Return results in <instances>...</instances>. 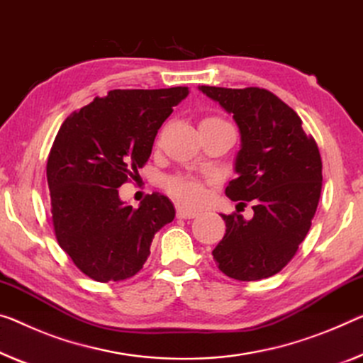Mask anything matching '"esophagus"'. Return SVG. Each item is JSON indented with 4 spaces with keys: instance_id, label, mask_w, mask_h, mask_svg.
I'll return each mask as SVG.
<instances>
[{
    "instance_id": "1",
    "label": "esophagus",
    "mask_w": 363,
    "mask_h": 363,
    "mask_svg": "<svg viewBox=\"0 0 363 363\" xmlns=\"http://www.w3.org/2000/svg\"><path fill=\"white\" fill-rule=\"evenodd\" d=\"M198 216L196 211H191V209H186L183 208V206H178L177 208V217L178 219H194V217Z\"/></svg>"
}]
</instances>
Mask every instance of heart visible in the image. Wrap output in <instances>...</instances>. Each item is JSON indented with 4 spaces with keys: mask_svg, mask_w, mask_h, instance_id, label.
<instances>
[{
    "mask_svg": "<svg viewBox=\"0 0 363 363\" xmlns=\"http://www.w3.org/2000/svg\"><path fill=\"white\" fill-rule=\"evenodd\" d=\"M219 121L224 120L211 116V118L203 120V123H219ZM164 188L172 198H175L186 206H199L206 199V193H208L206 191V183L203 180L193 175L183 174L167 177L164 180Z\"/></svg>",
    "mask_w": 363,
    "mask_h": 363,
    "instance_id": "1",
    "label": "heart"
}]
</instances>
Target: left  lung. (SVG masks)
Segmentation results:
<instances>
[{"label": "left lung", "mask_w": 363, "mask_h": 363, "mask_svg": "<svg viewBox=\"0 0 363 363\" xmlns=\"http://www.w3.org/2000/svg\"><path fill=\"white\" fill-rule=\"evenodd\" d=\"M199 89L237 121L238 177L225 194L245 208L252 201L255 211L252 220L222 216L227 228L213 250L214 261L237 281L271 277L291 263L311 227L323 186L320 149L300 116L266 89Z\"/></svg>", "instance_id": "left-lung-1"}]
</instances>
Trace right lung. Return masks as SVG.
Masks as SVG:
<instances>
[{"label": "right lung", "mask_w": 363, "mask_h": 363, "mask_svg": "<svg viewBox=\"0 0 363 363\" xmlns=\"http://www.w3.org/2000/svg\"><path fill=\"white\" fill-rule=\"evenodd\" d=\"M188 87L115 89L63 121L47 160L55 237L77 269L97 282H118L143 269L152 238L174 220L164 194L139 208L118 188L136 180L155 135Z\"/></svg>", "instance_id": "right-lung-1"}]
</instances>
